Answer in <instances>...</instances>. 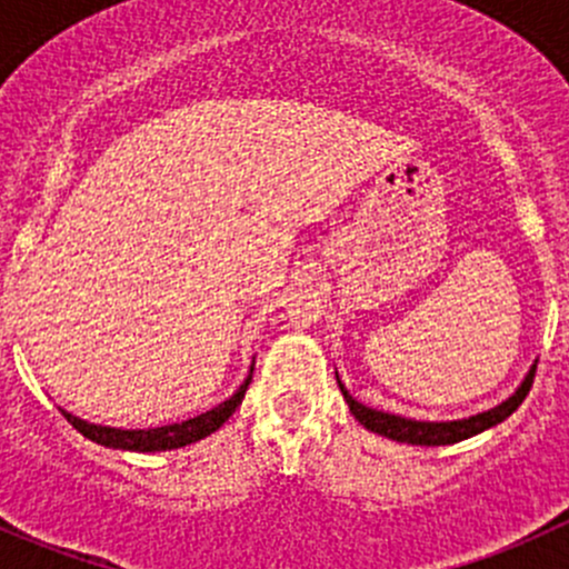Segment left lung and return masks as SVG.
<instances>
[{"label": "left lung", "mask_w": 569, "mask_h": 569, "mask_svg": "<svg viewBox=\"0 0 569 569\" xmlns=\"http://www.w3.org/2000/svg\"><path fill=\"white\" fill-rule=\"evenodd\" d=\"M533 371H537V366L529 371V377L523 380V386L515 391V396H509L503 405L492 407V410H487V412H479V416L465 418V421H440V423L438 421H412V418H401V416H391V412L371 410V407L360 405L358 399H352L347 388L341 386V380H338V386H341V393H343V399H347L352 416L358 418L366 429H371V432L382 435V438L399 440V443L451 446V443H460V440H465V438H473V435L485 432V429L496 427V423H501L503 418L512 416V412L523 405V399L531 391Z\"/></svg>", "instance_id": "8db88e82"}]
</instances>
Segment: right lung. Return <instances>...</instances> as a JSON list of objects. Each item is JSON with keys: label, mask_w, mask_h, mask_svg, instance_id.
<instances>
[{"label": "right lung", "mask_w": 569, "mask_h": 569, "mask_svg": "<svg viewBox=\"0 0 569 569\" xmlns=\"http://www.w3.org/2000/svg\"><path fill=\"white\" fill-rule=\"evenodd\" d=\"M252 375L244 380V386L231 396L222 405L211 407L209 412H200V416L187 418L181 423H168V427L157 429H112V427H99V423H88L82 418L71 416V412H62L66 421L71 423L77 432H82L88 440L109 446V449H126V451H168V449H181V446L194 443V440L206 438L214 429H220L228 418L237 412V407L242 405L244 391H248Z\"/></svg>", "instance_id": "1"}]
</instances>
